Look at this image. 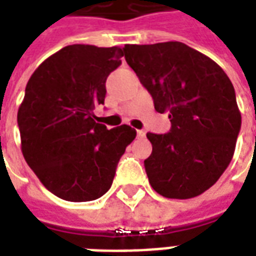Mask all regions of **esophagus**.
Instances as JSON below:
<instances>
[{
    "instance_id": "1",
    "label": "esophagus",
    "mask_w": 256,
    "mask_h": 256,
    "mask_svg": "<svg viewBox=\"0 0 256 256\" xmlns=\"http://www.w3.org/2000/svg\"><path fill=\"white\" fill-rule=\"evenodd\" d=\"M145 132L144 130H137V136H138V138H144L145 137Z\"/></svg>"
}]
</instances>
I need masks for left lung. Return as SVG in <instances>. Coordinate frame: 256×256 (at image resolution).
Listing matches in <instances>:
<instances>
[{
  "label": "left lung",
  "mask_w": 256,
  "mask_h": 256,
  "mask_svg": "<svg viewBox=\"0 0 256 256\" xmlns=\"http://www.w3.org/2000/svg\"><path fill=\"white\" fill-rule=\"evenodd\" d=\"M124 58L156 111L168 112L172 122L167 134H146L150 186L168 198H196L220 180L234 154L242 114L230 79L182 42L126 45Z\"/></svg>",
  "instance_id": "8db88e82"
}]
</instances>
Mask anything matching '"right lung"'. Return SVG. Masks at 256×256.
Instances as JSON below:
<instances>
[{"mask_svg": "<svg viewBox=\"0 0 256 256\" xmlns=\"http://www.w3.org/2000/svg\"><path fill=\"white\" fill-rule=\"evenodd\" d=\"M124 48L68 45L36 68L18 112L22 152L44 186L67 202H90L111 188L119 159L136 138L128 124L96 122L106 80Z\"/></svg>", "mask_w": 256, "mask_h": 256, "instance_id": "right-lung-1", "label": "right lung"}]
</instances>
